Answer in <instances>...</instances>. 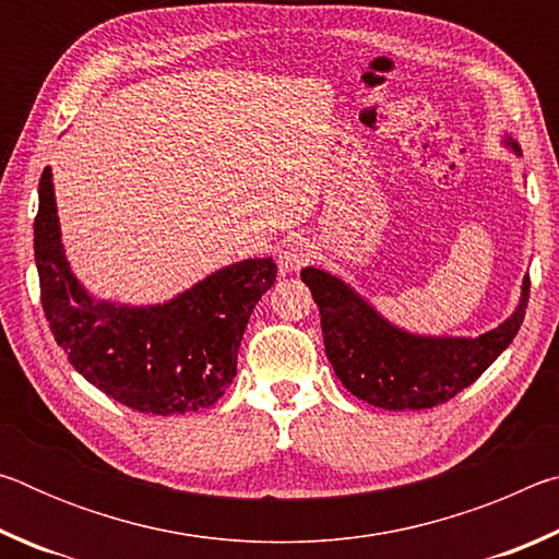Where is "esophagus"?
I'll return each mask as SVG.
<instances>
[{
	"label": "esophagus",
	"instance_id": "34e87169",
	"mask_svg": "<svg viewBox=\"0 0 559 559\" xmlns=\"http://www.w3.org/2000/svg\"><path fill=\"white\" fill-rule=\"evenodd\" d=\"M310 257H313V251H310L308 243H302V241L283 243L281 251L276 253V263H278L281 276H290V273L300 271L310 261Z\"/></svg>",
	"mask_w": 559,
	"mask_h": 559
}]
</instances>
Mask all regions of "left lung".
<instances>
[{"label": "left lung", "instance_id": "left-lung-1", "mask_svg": "<svg viewBox=\"0 0 559 559\" xmlns=\"http://www.w3.org/2000/svg\"><path fill=\"white\" fill-rule=\"evenodd\" d=\"M503 147L523 155L510 135L503 138ZM300 278L320 308L325 355L337 380L357 400L390 412L431 409L476 382L513 343L530 296L525 276L513 313L476 337L419 335L386 320L362 293L333 273L306 266Z\"/></svg>", "mask_w": 559, "mask_h": 559}]
</instances>
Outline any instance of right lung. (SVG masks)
I'll use <instances>...</instances> for the list:
<instances>
[{"label":"right lung","instance_id":"obj_1","mask_svg":"<svg viewBox=\"0 0 559 559\" xmlns=\"http://www.w3.org/2000/svg\"><path fill=\"white\" fill-rule=\"evenodd\" d=\"M34 259L46 320L73 370L159 416L206 409L226 392L246 323L278 271L273 259H243L153 306L96 298L66 259L51 167L39 179Z\"/></svg>","mask_w":559,"mask_h":559}]
</instances>
